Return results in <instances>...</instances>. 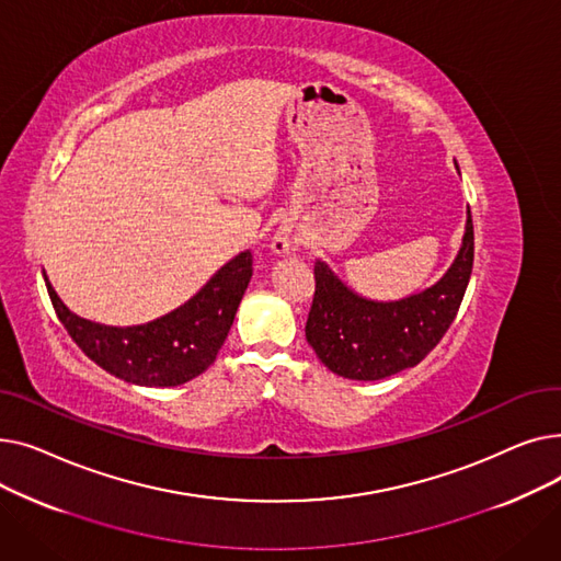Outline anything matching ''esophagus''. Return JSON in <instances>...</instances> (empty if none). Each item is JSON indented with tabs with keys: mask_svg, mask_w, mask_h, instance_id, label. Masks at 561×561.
Listing matches in <instances>:
<instances>
[{
	"mask_svg": "<svg viewBox=\"0 0 561 561\" xmlns=\"http://www.w3.org/2000/svg\"><path fill=\"white\" fill-rule=\"evenodd\" d=\"M273 250L277 254H284V256L296 254L298 252V239L286 227H279L277 233H275V239H273Z\"/></svg>",
	"mask_w": 561,
	"mask_h": 561,
	"instance_id": "1",
	"label": "esophagus"
}]
</instances>
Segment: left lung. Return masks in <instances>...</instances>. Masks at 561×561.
Returning a JSON list of instances; mask_svg holds the SVG:
<instances>
[{
    "label": "left lung",
    "instance_id": "1",
    "mask_svg": "<svg viewBox=\"0 0 561 561\" xmlns=\"http://www.w3.org/2000/svg\"><path fill=\"white\" fill-rule=\"evenodd\" d=\"M473 218L457 259L434 286L396 302H375L352 293L316 261V293L307 318V341L318 359L347 379L375 381L421 364L444 339L459 311L473 273Z\"/></svg>",
    "mask_w": 561,
    "mask_h": 561
}]
</instances>
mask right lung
Returning <instances> with one entry per match:
<instances>
[{"label":"right lung","instance_id":"right-lung-1","mask_svg":"<svg viewBox=\"0 0 561 561\" xmlns=\"http://www.w3.org/2000/svg\"><path fill=\"white\" fill-rule=\"evenodd\" d=\"M252 277L245 250L163 318L136 328H106L75 316L45 277L49 300L72 341L106 373L140 387H176L209 368L222 347Z\"/></svg>","mask_w":561,"mask_h":561}]
</instances>
